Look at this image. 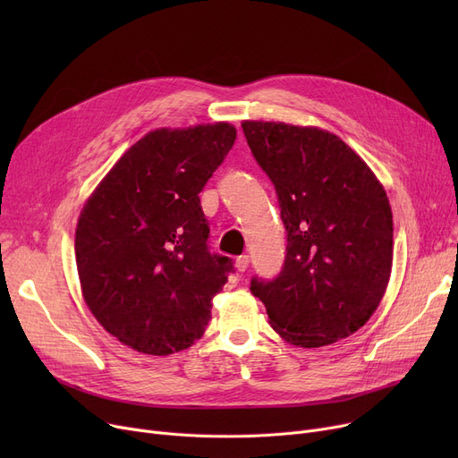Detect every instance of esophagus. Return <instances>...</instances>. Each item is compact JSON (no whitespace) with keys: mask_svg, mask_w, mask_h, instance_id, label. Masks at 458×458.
Returning <instances> with one entry per match:
<instances>
[{"mask_svg":"<svg viewBox=\"0 0 458 458\" xmlns=\"http://www.w3.org/2000/svg\"><path fill=\"white\" fill-rule=\"evenodd\" d=\"M249 263H250V258L249 256H239L235 259V267L239 273H245L249 269Z\"/></svg>","mask_w":458,"mask_h":458,"instance_id":"1","label":"esophagus"}]
</instances>
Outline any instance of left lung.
Here are the masks:
<instances>
[{
  "label": "left lung",
  "instance_id": "8db88e82",
  "mask_svg": "<svg viewBox=\"0 0 458 458\" xmlns=\"http://www.w3.org/2000/svg\"><path fill=\"white\" fill-rule=\"evenodd\" d=\"M275 185L287 233L282 271L250 292L271 327L297 347H323L364 327L386 292L394 221L371 168L330 131L284 123L242 124Z\"/></svg>",
  "mask_w": 458,
  "mask_h": 458
}]
</instances>
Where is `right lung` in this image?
Here are the masks:
<instances>
[{
  "label": "right lung",
  "instance_id": "obj_1",
  "mask_svg": "<svg viewBox=\"0 0 458 458\" xmlns=\"http://www.w3.org/2000/svg\"><path fill=\"white\" fill-rule=\"evenodd\" d=\"M235 140L228 123L156 130L120 157L76 228L83 299L124 345L154 356L204 334L211 301L233 273L211 254L200 191Z\"/></svg>",
  "mask_w": 458,
  "mask_h": 458
}]
</instances>
